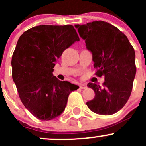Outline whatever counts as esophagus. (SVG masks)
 <instances>
[{
    "mask_svg": "<svg viewBox=\"0 0 146 146\" xmlns=\"http://www.w3.org/2000/svg\"><path fill=\"white\" fill-rule=\"evenodd\" d=\"M79 86H80V89H86L87 88H88V86H87V85L86 84H80V85H79Z\"/></svg>",
    "mask_w": 146,
    "mask_h": 146,
    "instance_id": "esophagus-1",
    "label": "esophagus"
}]
</instances>
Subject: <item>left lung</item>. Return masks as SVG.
<instances>
[{"mask_svg":"<svg viewBox=\"0 0 146 146\" xmlns=\"http://www.w3.org/2000/svg\"><path fill=\"white\" fill-rule=\"evenodd\" d=\"M75 27L92 53L95 74L104 76L103 87L88 84L95 96L87 102V106L101 115L115 114L123 108L131 93L136 73L134 49L126 35L108 23L99 20Z\"/></svg>","mask_w":146,"mask_h":146,"instance_id":"obj_1","label":"left lung"}]
</instances>
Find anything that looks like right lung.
<instances>
[{
    "label": "right lung",
    "instance_id": "obj_1",
    "mask_svg": "<svg viewBox=\"0 0 146 146\" xmlns=\"http://www.w3.org/2000/svg\"><path fill=\"white\" fill-rule=\"evenodd\" d=\"M78 41L72 25L36 26L19 38L12 56V76L23 104L37 119L48 121L61 115L69 94L79 88L53 75L64 50Z\"/></svg>",
    "mask_w": 146,
    "mask_h": 146
}]
</instances>
